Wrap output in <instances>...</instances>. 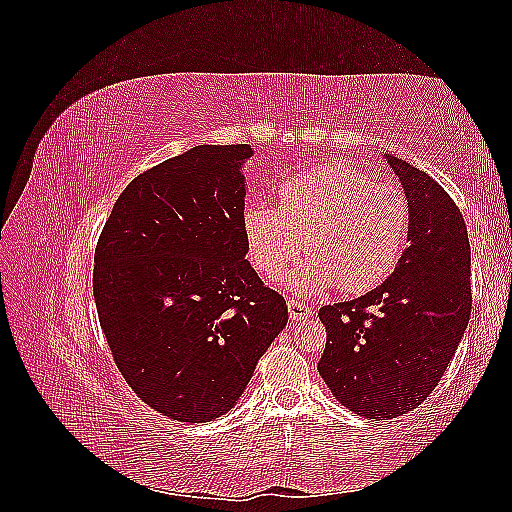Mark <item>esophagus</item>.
I'll use <instances>...</instances> for the list:
<instances>
[{"label": "esophagus", "mask_w": 512, "mask_h": 512, "mask_svg": "<svg viewBox=\"0 0 512 512\" xmlns=\"http://www.w3.org/2000/svg\"><path fill=\"white\" fill-rule=\"evenodd\" d=\"M288 314L290 320H305L314 314V309L301 301H288Z\"/></svg>", "instance_id": "esophagus-1"}]
</instances>
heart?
I'll return each instance as SVG.
<instances>
[{
	"instance_id": "b5f03b06",
	"label": "heart",
	"mask_w": 512,
	"mask_h": 512,
	"mask_svg": "<svg viewBox=\"0 0 512 512\" xmlns=\"http://www.w3.org/2000/svg\"><path fill=\"white\" fill-rule=\"evenodd\" d=\"M243 235L256 271L273 282L305 247L290 288L316 292L337 286L365 292L384 282L404 250L408 198L395 183L374 181L342 164L318 166L277 188V200L243 205Z\"/></svg>"
}]
</instances>
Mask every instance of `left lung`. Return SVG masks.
I'll return each mask as SVG.
<instances>
[{"mask_svg":"<svg viewBox=\"0 0 512 512\" xmlns=\"http://www.w3.org/2000/svg\"><path fill=\"white\" fill-rule=\"evenodd\" d=\"M408 198L410 245L391 277L324 305L320 376L350 412L389 421L421 406L444 376L472 309L470 241L453 198L423 170L384 156Z\"/></svg>","mask_w":512,"mask_h":512,"instance_id":"1","label":"left lung"}]
</instances>
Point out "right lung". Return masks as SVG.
Here are the masks:
<instances>
[{"instance_id": "right-lung-1", "label": "right lung", "mask_w": 512, "mask_h": 512, "mask_svg": "<svg viewBox=\"0 0 512 512\" xmlns=\"http://www.w3.org/2000/svg\"><path fill=\"white\" fill-rule=\"evenodd\" d=\"M252 145H198L138 175L94 256L100 327L147 406L207 423L237 404L288 322L282 294L245 260Z\"/></svg>"}]
</instances>
